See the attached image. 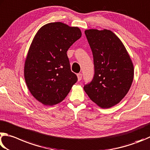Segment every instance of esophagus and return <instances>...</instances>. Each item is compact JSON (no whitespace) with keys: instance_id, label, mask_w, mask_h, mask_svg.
Segmentation results:
<instances>
[{"instance_id":"obj_1","label":"esophagus","mask_w":150,"mask_h":150,"mask_svg":"<svg viewBox=\"0 0 150 150\" xmlns=\"http://www.w3.org/2000/svg\"><path fill=\"white\" fill-rule=\"evenodd\" d=\"M77 77H78V81H80L81 80H82V74L81 73L78 74Z\"/></svg>"}]
</instances>
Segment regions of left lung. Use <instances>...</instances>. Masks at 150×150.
<instances>
[{
    "mask_svg": "<svg viewBox=\"0 0 150 150\" xmlns=\"http://www.w3.org/2000/svg\"><path fill=\"white\" fill-rule=\"evenodd\" d=\"M93 57L95 74L83 87L89 98L102 109L116 105L127 95L134 78V66L120 39L111 30L85 31Z\"/></svg>",
    "mask_w": 150,
    "mask_h": 150,
    "instance_id": "1",
    "label": "left lung"
}]
</instances>
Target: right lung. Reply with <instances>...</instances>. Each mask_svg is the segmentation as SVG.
I'll return each instance as SVG.
<instances>
[{
  "label": "right lung",
  "mask_w": 150,
  "mask_h": 150,
  "mask_svg": "<svg viewBox=\"0 0 150 150\" xmlns=\"http://www.w3.org/2000/svg\"><path fill=\"white\" fill-rule=\"evenodd\" d=\"M81 36L79 28L52 22L34 37L25 60L24 78L31 95L44 105L62 101L77 82L67 52Z\"/></svg>",
  "instance_id": "obj_1"
}]
</instances>
